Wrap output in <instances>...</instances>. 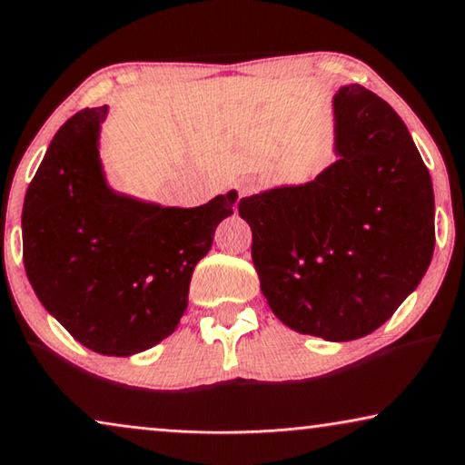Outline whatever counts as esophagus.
Returning a JSON list of instances; mask_svg holds the SVG:
<instances>
[{
	"label": "esophagus",
	"mask_w": 465,
	"mask_h": 465,
	"mask_svg": "<svg viewBox=\"0 0 465 465\" xmlns=\"http://www.w3.org/2000/svg\"><path fill=\"white\" fill-rule=\"evenodd\" d=\"M252 193H256V182L245 180V182L239 186V196H250Z\"/></svg>",
	"instance_id": "obj_1"
}]
</instances>
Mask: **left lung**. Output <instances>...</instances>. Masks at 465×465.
Masks as SVG:
<instances>
[{
	"instance_id": "left-lung-1",
	"label": "left lung",
	"mask_w": 465,
	"mask_h": 465,
	"mask_svg": "<svg viewBox=\"0 0 465 465\" xmlns=\"http://www.w3.org/2000/svg\"><path fill=\"white\" fill-rule=\"evenodd\" d=\"M339 161L313 182L245 196L260 288L301 334L353 341L390 320L434 253V188L402 118L372 91L334 94Z\"/></svg>"
}]
</instances>
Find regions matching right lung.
<instances>
[{"instance_id":"1","label":"right lung","mask_w":465,"mask_h":465,"mask_svg":"<svg viewBox=\"0 0 465 465\" xmlns=\"http://www.w3.org/2000/svg\"><path fill=\"white\" fill-rule=\"evenodd\" d=\"M107 105L86 107L50 142L23 205V262L50 315L82 345L133 355L173 334L190 277L237 193L201 207H161L107 186L99 131Z\"/></svg>"}]
</instances>
